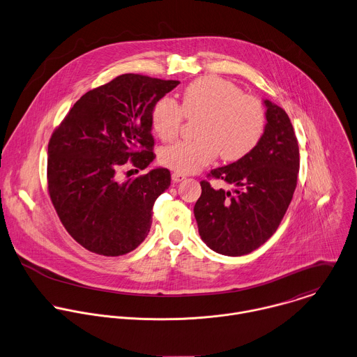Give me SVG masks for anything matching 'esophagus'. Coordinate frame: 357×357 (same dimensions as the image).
<instances>
[{"label":"esophagus","mask_w":357,"mask_h":357,"mask_svg":"<svg viewBox=\"0 0 357 357\" xmlns=\"http://www.w3.org/2000/svg\"><path fill=\"white\" fill-rule=\"evenodd\" d=\"M183 179H186V176H185L183 174H179V172H174V174H172V181H174L175 183L182 182Z\"/></svg>","instance_id":"34e87169"}]
</instances>
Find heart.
<instances>
[{
	"label": "heart",
	"mask_w": 357,
	"mask_h": 357,
	"mask_svg": "<svg viewBox=\"0 0 357 357\" xmlns=\"http://www.w3.org/2000/svg\"><path fill=\"white\" fill-rule=\"evenodd\" d=\"M188 118L202 116L196 140H182L161 150V162L179 172L195 174L221 155L238 161L252 153L266 130L263 104L232 82L220 76H203L182 93L181 107L168 97L160 98L151 109V128L164 142L172 140Z\"/></svg>",
	"instance_id": "obj_1"
}]
</instances>
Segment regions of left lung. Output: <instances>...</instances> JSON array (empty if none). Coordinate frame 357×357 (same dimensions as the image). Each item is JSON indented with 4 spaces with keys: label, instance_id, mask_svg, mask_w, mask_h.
I'll return each instance as SVG.
<instances>
[{
    "label": "left lung",
    "instance_id": "obj_1",
    "mask_svg": "<svg viewBox=\"0 0 357 357\" xmlns=\"http://www.w3.org/2000/svg\"><path fill=\"white\" fill-rule=\"evenodd\" d=\"M266 130L246 157L211 171L232 190L202 181L195 218L203 242L224 256H243L266 243L280 227L296 189L299 146L288 114L270 100Z\"/></svg>",
    "mask_w": 357,
    "mask_h": 357
}]
</instances>
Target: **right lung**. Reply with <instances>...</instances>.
Wrapping results in <instances>:
<instances>
[{"label": "right lung", "instance_id": "add662e5", "mask_svg": "<svg viewBox=\"0 0 357 357\" xmlns=\"http://www.w3.org/2000/svg\"><path fill=\"white\" fill-rule=\"evenodd\" d=\"M179 84L125 73L87 91L48 143L47 178L54 208L84 249L108 257L135 250L149 235L153 206L171 185L167 168L119 179L126 164L153 162L151 109Z\"/></svg>", "mask_w": 357, "mask_h": 357}]
</instances>
